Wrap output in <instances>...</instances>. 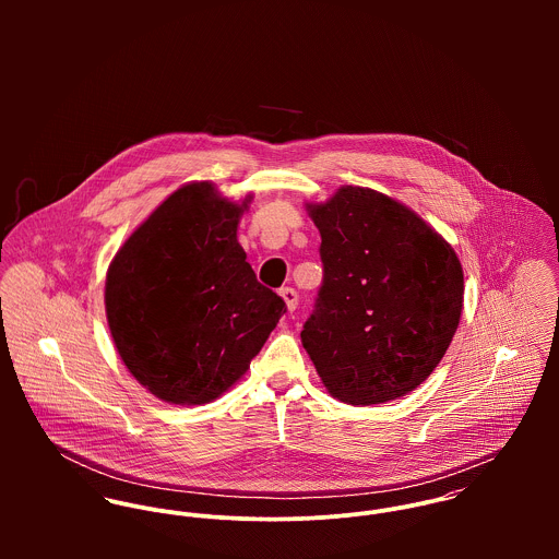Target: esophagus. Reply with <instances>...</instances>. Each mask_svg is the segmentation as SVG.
<instances>
[{"label":"esophagus","mask_w":559,"mask_h":559,"mask_svg":"<svg viewBox=\"0 0 559 559\" xmlns=\"http://www.w3.org/2000/svg\"><path fill=\"white\" fill-rule=\"evenodd\" d=\"M280 295H282V299L286 301L288 310H290V312H295V310H297V306H299V295H297V290H295V288H290V286H286V288H282V290H280Z\"/></svg>","instance_id":"1"}]
</instances>
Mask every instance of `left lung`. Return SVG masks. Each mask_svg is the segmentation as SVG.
Here are the masks:
<instances>
[{
  "mask_svg": "<svg viewBox=\"0 0 559 559\" xmlns=\"http://www.w3.org/2000/svg\"><path fill=\"white\" fill-rule=\"evenodd\" d=\"M310 215L322 284L301 340L333 399L396 400L445 355L463 312L454 249L396 200L342 187Z\"/></svg>",
  "mask_w": 559,
  "mask_h": 559,
  "instance_id": "1",
  "label": "left lung"
}]
</instances>
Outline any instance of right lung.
<instances>
[{
	"mask_svg": "<svg viewBox=\"0 0 559 559\" xmlns=\"http://www.w3.org/2000/svg\"><path fill=\"white\" fill-rule=\"evenodd\" d=\"M247 202L219 198L209 182L185 185L109 264L105 310L114 344L157 399H219L286 314L284 299L255 280L237 240Z\"/></svg>",
	"mask_w": 559,
	"mask_h": 559,
	"instance_id": "obj_1",
	"label": "right lung"
}]
</instances>
